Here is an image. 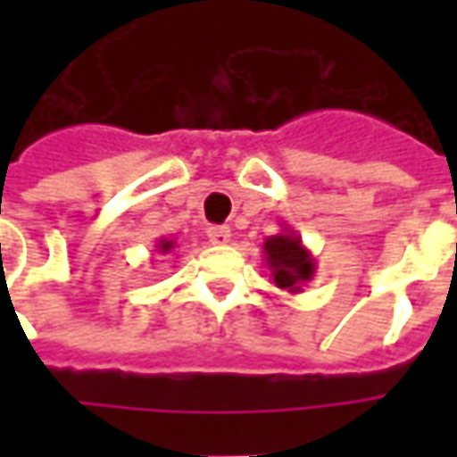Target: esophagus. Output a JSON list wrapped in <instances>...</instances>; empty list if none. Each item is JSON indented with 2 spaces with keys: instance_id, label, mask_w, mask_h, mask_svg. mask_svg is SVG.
Wrapping results in <instances>:
<instances>
[{
  "instance_id": "34e87169",
  "label": "esophagus",
  "mask_w": 457,
  "mask_h": 457,
  "mask_svg": "<svg viewBox=\"0 0 457 457\" xmlns=\"http://www.w3.org/2000/svg\"><path fill=\"white\" fill-rule=\"evenodd\" d=\"M208 237L212 245H228L232 239V229L225 228V225H212V228H208Z\"/></svg>"
}]
</instances>
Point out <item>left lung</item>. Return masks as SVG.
<instances>
[{"mask_svg": "<svg viewBox=\"0 0 457 457\" xmlns=\"http://www.w3.org/2000/svg\"><path fill=\"white\" fill-rule=\"evenodd\" d=\"M264 262L274 284L287 294H301L308 281L316 277V259L301 242L296 229L288 225H284L278 235L264 239Z\"/></svg>", "mask_w": 457, "mask_h": 457, "instance_id": "1", "label": "left lung"}]
</instances>
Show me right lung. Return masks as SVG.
Returning a JSON list of instances; mask_svg holds the SVG:
<instances>
[{
    "instance_id": "right-lung-1",
    "label": "right lung",
    "mask_w": 457,
    "mask_h": 457,
    "mask_svg": "<svg viewBox=\"0 0 457 457\" xmlns=\"http://www.w3.org/2000/svg\"><path fill=\"white\" fill-rule=\"evenodd\" d=\"M173 247H176V239L161 237L159 242H156V252H159V254H169V252H173Z\"/></svg>"
}]
</instances>
